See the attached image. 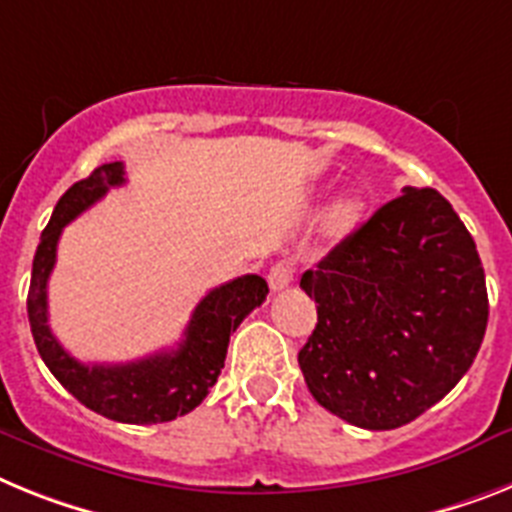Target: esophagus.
Returning <instances> with one entry per match:
<instances>
[{
  "label": "esophagus",
  "instance_id": "1",
  "mask_svg": "<svg viewBox=\"0 0 512 512\" xmlns=\"http://www.w3.org/2000/svg\"><path fill=\"white\" fill-rule=\"evenodd\" d=\"M294 276H296V270L294 265L291 263H276L273 268H270L268 273V286L270 291H283V289H289L291 283H294Z\"/></svg>",
  "mask_w": 512,
  "mask_h": 512
}]
</instances>
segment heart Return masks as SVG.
<instances>
[{
    "label": "heart",
    "instance_id": "obj_1",
    "mask_svg": "<svg viewBox=\"0 0 512 512\" xmlns=\"http://www.w3.org/2000/svg\"><path fill=\"white\" fill-rule=\"evenodd\" d=\"M359 213H362V203L354 200V197H346V200L333 205L328 216L330 234H346V231L354 229L356 221H359Z\"/></svg>",
    "mask_w": 512,
    "mask_h": 512
}]
</instances>
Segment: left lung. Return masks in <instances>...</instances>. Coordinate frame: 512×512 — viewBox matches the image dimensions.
<instances>
[{
  "label": "left lung",
  "mask_w": 512,
  "mask_h": 512,
  "mask_svg": "<svg viewBox=\"0 0 512 512\" xmlns=\"http://www.w3.org/2000/svg\"><path fill=\"white\" fill-rule=\"evenodd\" d=\"M309 393L362 429L414 422L474 364L489 317L476 244L437 190L406 187L307 270Z\"/></svg>",
  "instance_id": "1"
}]
</instances>
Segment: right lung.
<instances>
[{
	"mask_svg": "<svg viewBox=\"0 0 512 512\" xmlns=\"http://www.w3.org/2000/svg\"><path fill=\"white\" fill-rule=\"evenodd\" d=\"M119 184H124V163H103L59 197L33 257L28 291L30 333L51 375L90 411L122 424H161L190 414L205 401L221 375L229 336L252 309L265 302L268 283L260 276H242L208 291L192 312L176 349L127 364L77 362L51 333L46 286L57 263L64 226Z\"/></svg>",
	"mask_w": 512,
	"mask_h": 512,
	"instance_id": "1",
	"label": "right lung"
}]
</instances>
